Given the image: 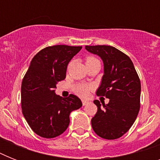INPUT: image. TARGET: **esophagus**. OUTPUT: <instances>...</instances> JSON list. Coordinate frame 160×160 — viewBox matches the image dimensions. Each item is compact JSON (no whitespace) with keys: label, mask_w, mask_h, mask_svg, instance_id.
<instances>
[{"label":"esophagus","mask_w":160,"mask_h":160,"mask_svg":"<svg viewBox=\"0 0 160 160\" xmlns=\"http://www.w3.org/2000/svg\"><path fill=\"white\" fill-rule=\"evenodd\" d=\"M89 103H90V101H88V100H82V104H83V105H88V104H89Z\"/></svg>","instance_id":"esophagus-1"}]
</instances>
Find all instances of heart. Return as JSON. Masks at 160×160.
<instances>
[{"label": "heart", "instance_id": "1", "mask_svg": "<svg viewBox=\"0 0 160 160\" xmlns=\"http://www.w3.org/2000/svg\"><path fill=\"white\" fill-rule=\"evenodd\" d=\"M96 60H99L97 58L90 55V56H87L85 59V63L88 64V63L96 61ZM90 90H91V86L90 85H85V84H78V85H75L74 86V91L75 92V94H77L79 96L83 98L87 97Z\"/></svg>", "mask_w": 160, "mask_h": 160}]
</instances>
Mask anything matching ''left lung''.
Returning a JSON list of instances; mask_svg holds the SVG:
<instances>
[{
	"mask_svg": "<svg viewBox=\"0 0 160 160\" xmlns=\"http://www.w3.org/2000/svg\"><path fill=\"white\" fill-rule=\"evenodd\" d=\"M104 62V75L97 96L109 99L101 106L94 100L97 113L91 119L95 134L105 139H119L126 133L139 114L141 85L130 58L110 46H85Z\"/></svg>",
	"mask_w": 160,
	"mask_h": 160,
	"instance_id": "left-lung-1",
	"label": "left lung"
}]
</instances>
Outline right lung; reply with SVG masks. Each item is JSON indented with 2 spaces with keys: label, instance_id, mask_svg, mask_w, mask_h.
<instances>
[{
  "label": "right lung",
  "instance_id": "obj_1",
  "mask_svg": "<svg viewBox=\"0 0 160 160\" xmlns=\"http://www.w3.org/2000/svg\"><path fill=\"white\" fill-rule=\"evenodd\" d=\"M82 46L56 45L42 49L31 60L21 83V109L28 124L39 136L51 139L66 130L70 112L82 106L74 95H56V85L65 80L70 60Z\"/></svg>",
  "mask_w": 160,
  "mask_h": 160
}]
</instances>
